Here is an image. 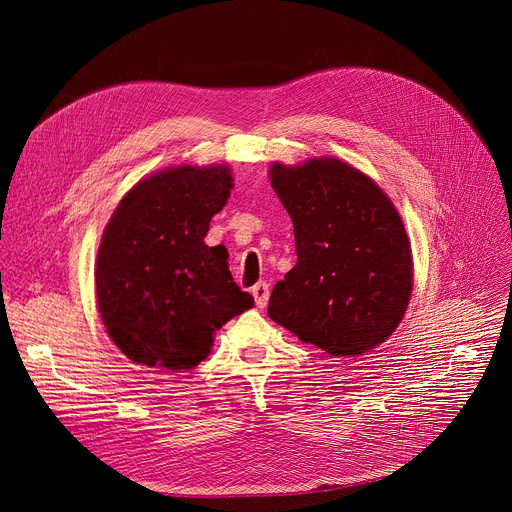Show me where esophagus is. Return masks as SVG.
I'll use <instances>...</instances> for the list:
<instances>
[{
  "label": "esophagus",
  "instance_id": "1",
  "mask_svg": "<svg viewBox=\"0 0 512 512\" xmlns=\"http://www.w3.org/2000/svg\"><path fill=\"white\" fill-rule=\"evenodd\" d=\"M251 292H253L255 303L259 309H263L267 305V301H270V284L267 282H257Z\"/></svg>",
  "mask_w": 512,
  "mask_h": 512
}]
</instances>
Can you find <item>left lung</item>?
<instances>
[{"instance_id":"left-lung-1","label":"left lung","mask_w":512,"mask_h":512,"mask_svg":"<svg viewBox=\"0 0 512 512\" xmlns=\"http://www.w3.org/2000/svg\"><path fill=\"white\" fill-rule=\"evenodd\" d=\"M294 224L297 265L267 313L330 357L351 359L386 342L413 290L411 242L382 188L336 157L270 168Z\"/></svg>"}]
</instances>
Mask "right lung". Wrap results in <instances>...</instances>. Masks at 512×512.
<instances>
[{"label":"right lung","instance_id":"right-lung-1","mask_svg":"<svg viewBox=\"0 0 512 512\" xmlns=\"http://www.w3.org/2000/svg\"><path fill=\"white\" fill-rule=\"evenodd\" d=\"M232 188L228 166H178L134 184L101 236L97 307L120 351L157 371L197 367L213 334L255 305L228 270V251L205 245Z\"/></svg>","mask_w":512,"mask_h":512}]
</instances>
